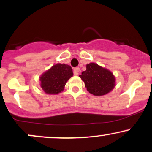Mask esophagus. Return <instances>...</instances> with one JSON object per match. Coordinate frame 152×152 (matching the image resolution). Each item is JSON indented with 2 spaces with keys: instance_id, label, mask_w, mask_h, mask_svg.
<instances>
[{
  "instance_id": "1",
  "label": "esophagus",
  "mask_w": 152,
  "mask_h": 152,
  "mask_svg": "<svg viewBox=\"0 0 152 152\" xmlns=\"http://www.w3.org/2000/svg\"><path fill=\"white\" fill-rule=\"evenodd\" d=\"M79 71H80L79 68H78V67L75 68V69H74V75L77 76V75H78V74H79Z\"/></svg>"
}]
</instances>
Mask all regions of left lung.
Returning a JSON list of instances; mask_svg holds the SVG:
<instances>
[{
  "label": "left lung",
  "instance_id": "8db88e82",
  "mask_svg": "<svg viewBox=\"0 0 152 152\" xmlns=\"http://www.w3.org/2000/svg\"><path fill=\"white\" fill-rule=\"evenodd\" d=\"M79 77L84 82L85 87L94 96H104L114 89L116 78L111 71L95 63L86 64V70Z\"/></svg>",
  "mask_w": 152,
  "mask_h": 152
}]
</instances>
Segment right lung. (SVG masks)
I'll list each match as a JSON object with an SVG mask.
<instances>
[{"label": "right lung", "instance_id": "add662e5", "mask_svg": "<svg viewBox=\"0 0 152 152\" xmlns=\"http://www.w3.org/2000/svg\"><path fill=\"white\" fill-rule=\"evenodd\" d=\"M73 75L70 66L56 64L40 76V86L46 94H58L64 90L66 82Z\"/></svg>", "mask_w": 152, "mask_h": 152}]
</instances>
